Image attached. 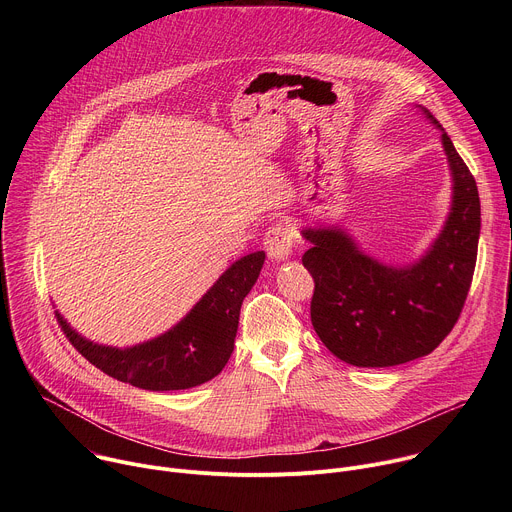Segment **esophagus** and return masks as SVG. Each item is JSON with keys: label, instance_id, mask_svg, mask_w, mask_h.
Wrapping results in <instances>:
<instances>
[{"label": "esophagus", "instance_id": "esophagus-1", "mask_svg": "<svg viewBox=\"0 0 512 512\" xmlns=\"http://www.w3.org/2000/svg\"><path fill=\"white\" fill-rule=\"evenodd\" d=\"M265 251L273 261H285L294 249V231L287 225H275L265 233Z\"/></svg>", "mask_w": 512, "mask_h": 512}]
</instances>
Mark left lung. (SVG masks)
I'll return each mask as SVG.
<instances>
[{
  "label": "left lung",
  "mask_w": 512,
  "mask_h": 512,
  "mask_svg": "<svg viewBox=\"0 0 512 512\" xmlns=\"http://www.w3.org/2000/svg\"><path fill=\"white\" fill-rule=\"evenodd\" d=\"M417 109L442 131L452 176L448 218L425 253L391 265L364 253L338 225L302 229L312 245L302 263L316 283L314 330L352 367H395L435 350L458 322L472 283L480 237L476 180L440 121Z\"/></svg>",
  "instance_id": "8db88e82"
}]
</instances>
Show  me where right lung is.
I'll list each match as a JSON object with an SVG mask.
<instances>
[{"instance_id":"obj_1","label":"right lung","mask_w":512,"mask_h":512,"mask_svg":"<svg viewBox=\"0 0 512 512\" xmlns=\"http://www.w3.org/2000/svg\"><path fill=\"white\" fill-rule=\"evenodd\" d=\"M263 261V251L241 257L176 326L133 346L117 348L93 342L72 328L58 310L56 318L72 346L97 369L121 383L145 391L198 387L214 379L229 362L243 300L255 285Z\"/></svg>"}]
</instances>
